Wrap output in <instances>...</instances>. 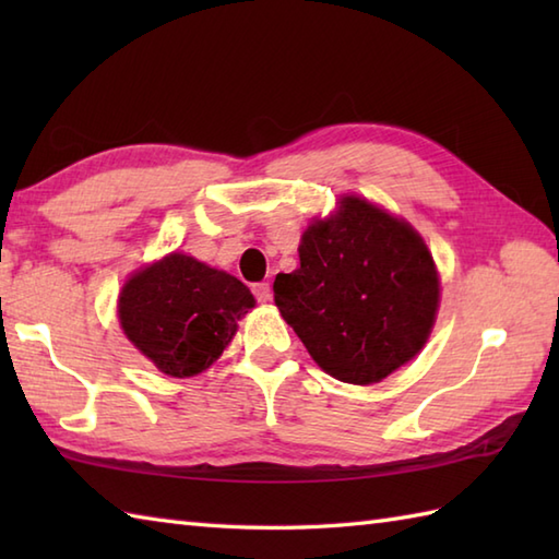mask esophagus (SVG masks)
Listing matches in <instances>:
<instances>
[{"instance_id": "esophagus-1", "label": "esophagus", "mask_w": 559, "mask_h": 559, "mask_svg": "<svg viewBox=\"0 0 559 559\" xmlns=\"http://www.w3.org/2000/svg\"><path fill=\"white\" fill-rule=\"evenodd\" d=\"M252 293H254V298L259 302H269L271 300V286H269V283H254Z\"/></svg>"}]
</instances>
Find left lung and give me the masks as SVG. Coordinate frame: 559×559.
Listing matches in <instances>:
<instances>
[{
	"instance_id": "left-lung-1",
	"label": "left lung",
	"mask_w": 559,
	"mask_h": 559,
	"mask_svg": "<svg viewBox=\"0 0 559 559\" xmlns=\"http://www.w3.org/2000/svg\"><path fill=\"white\" fill-rule=\"evenodd\" d=\"M300 266L273 300L307 353L348 384L382 382L420 353L439 307L430 249L411 225L360 197L302 233Z\"/></svg>"
}]
</instances>
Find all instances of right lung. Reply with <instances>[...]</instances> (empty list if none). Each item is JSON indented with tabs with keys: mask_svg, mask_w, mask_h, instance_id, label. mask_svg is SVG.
<instances>
[{
	"mask_svg": "<svg viewBox=\"0 0 559 559\" xmlns=\"http://www.w3.org/2000/svg\"><path fill=\"white\" fill-rule=\"evenodd\" d=\"M254 307L242 281L173 252L124 283L117 314L127 338L170 377H194L221 358L237 319Z\"/></svg>",
	"mask_w": 559,
	"mask_h": 559,
	"instance_id": "right-lung-1",
	"label": "right lung"
}]
</instances>
